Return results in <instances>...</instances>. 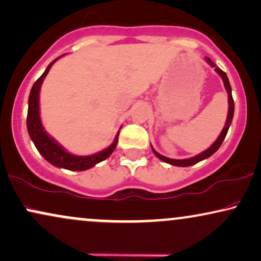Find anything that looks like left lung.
<instances>
[{"label": "left lung", "instance_id": "1", "mask_svg": "<svg viewBox=\"0 0 261 261\" xmlns=\"http://www.w3.org/2000/svg\"><path fill=\"white\" fill-rule=\"evenodd\" d=\"M204 60L208 62V64L212 66V67H216V65H214V62L211 60V59L204 58ZM214 70H216L217 73H218L220 77H222L223 82H224V87H225L226 92H227V97H229V98H227V100H229V111H227V118H226V121H225V126H224V128L222 130V133H220L218 138L214 141V143L208 148V149H206L204 151H202V153L195 155V156L189 158V159H182V160L170 159V158H166V156H164V155L159 154L156 150L154 149L153 147H151V150L154 151V154L156 155V156L159 158L160 160H163L164 163H167L170 165H173V166H179V167L191 166V165L197 164L199 161H202L204 159H207V158H210L211 155H213L214 153H216V151L219 149V147L222 146L224 138H225L226 134H227V130H229V127H230V124H231V121H232L233 111H235V105H233V98H232V95H231V85H230V83H229V79H227V77H226V73H225V72H223L218 67H216Z\"/></svg>", "mask_w": 261, "mask_h": 261}]
</instances>
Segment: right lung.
Instances as JSON below:
<instances>
[{
    "label": "right lung",
    "mask_w": 261,
    "mask_h": 261,
    "mask_svg": "<svg viewBox=\"0 0 261 261\" xmlns=\"http://www.w3.org/2000/svg\"><path fill=\"white\" fill-rule=\"evenodd\" d=\"M59 58H57L54 61H51L50 64L48 65L44 73L35 82L34 87H32L31 91H30L26 125H28L30 138H31L32 142L35 143L36 148H37V150L48 163H50L51 165H54V166L57 167H60V169H66L70 171H85L94 167L95 165L101 163V161L106 160L107 158L113 153L115 147H117L118 137H119L120 131H118L113 143H112L110 147L98 151V153L87 155V156H79V155L68 153V151L66 150L64 147H61L54 138L49 136L47 131L43 127L41 117H39V90H41V85L43 83V81H44V78L47 77L49 70H50V67L54 65V62L57 61Z\"/></svg>",
    "instance_id": "right-lung-1"
}]
</instances>
